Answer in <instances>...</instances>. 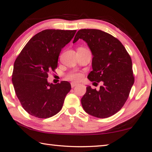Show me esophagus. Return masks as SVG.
<instances>
[{
	"label": "esophagus",
	"instance_id": "34e87169",
	"mask_svg": "<svg viewBox=\"0 0 152 152\" xmlns=\"http://www.w3.org/2000/svg\"><path fill=\"white\" fill-rule=\"evenodd\" d=\"M77 83H76V82H71V86H72V88H74V86H76L77 85Z\"/></svg>",
	"mask_w": 152,
	"mask_h": 152
}]
</instances>
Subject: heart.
Returning <instances> with one entry per match:
<instances>
[{
  "label": "heart",
  "mask_w": 152,
  "mask_h": 152,
  "mask_svg": "<svg viewBox=\"0 0 152 152\" xmlns=\"http://www.w3.org/2000/svg\"><path fill=\"white\" fill-rule=\"evenodd\" d=\"M82 74L80 73L76 72H72L68 75V78L72 80L78 81L82 78Z\"/></svg>",
  "instance_id": "1"
}]
</instances>
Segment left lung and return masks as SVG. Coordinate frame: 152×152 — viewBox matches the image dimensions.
I'll return each mask as SVG.
<instances>
[{
  "mask_svg": "<svg viewBox=\"0 0 152 152\" xmlns=\"http://www.w3.org/2000/svg\"><path fill=\"white\" fill-rule=\"evenodd\" d=\"M79 39L87 43L93 56L88 78L103 83L99 91L86 87L82 107L92 116L109 117L123 107L134 83L132 59L119 40L101 30L80 29L73 43Z\"/></svg>",
  "mask_w": 152,
  "mask_h": 152,
  "instance_id": "1",
  "label": "left lung"
}]
</instances>
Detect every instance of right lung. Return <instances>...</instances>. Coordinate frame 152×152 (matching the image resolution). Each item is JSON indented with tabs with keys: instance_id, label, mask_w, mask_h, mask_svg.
Wrapping results in <instances>:
<instances>
[{
	"instance_id": "add662e5",
	"label": "right lung",
	"mask_w": 152,
	"mask_h": 152,
	"mask_svg": "<svg viewBox=\"0 0 152 152\" xmlns=\"http://www.w3.org/2000/svg\"><path fill=\"white\" fill-rule=\"evenodd\" d=\"M76 30L45 29L37 33L20 51L14 63L12 82L22 107L29 114L49 118L61 109L70 82L53 84L48 73L58 66L61 49L70 42Z\"/></svg>"
}]
</instances>
